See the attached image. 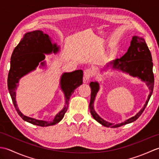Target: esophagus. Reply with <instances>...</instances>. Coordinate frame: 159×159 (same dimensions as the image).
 I'll use <instances>...</instances> for the list:
<instances>
[{"label": "esophagus", "instance_id": "34e87169", "mask_svg": "<svg viewBox=\"0 0 159 159\" xmlns=\"http://www.w3.org/2000/svg\"><path fill=\"white\" fill-rule=\"evenodd\" d=\"M93 75V71L91 69H86L84 72V77H85V81L88 82V80L92 78Z\"/></svg>", "mask_w": 159, "mask_h": 159}]
</instances>
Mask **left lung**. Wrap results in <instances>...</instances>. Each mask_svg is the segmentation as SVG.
<instances>
[{
  "instance_id": "8db88e82",
  "label": "left lung",
  "mask_w": 159,
  "mask_h": 159,
  "mask_svg": "<svg viewBox=\"0 0 159 159\" xmlns=\"http://www.w3.org/2000/svg\"><path fill=\"white\" fill-rule=\"evenodd\" d=\"M110 63L113 65V68L129 73L130 75L133 76L140 78L141 80L146 83V85L150 89V94L143 109L136 116L126 120L122 123L115 125L114 124L104 121L95 112L93 109V102L96 93L99 90V84L97 82H91L89 83V86L91 87L89 110L92 116L97 121H98L100 124L104 126L118 128L137 120L142 114L144 109H146L154 89V78L152 71L153 63L151 52L145 40L137 36H134L132 39L130 46L127 52L120 59H117ZM107 67H109V66H107Z\"/></svg>"
}]
</instances>
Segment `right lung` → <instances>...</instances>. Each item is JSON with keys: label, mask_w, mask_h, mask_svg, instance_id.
<instances>
[{"label": "right lung", "mask_w": 159, "mask_h": 159, "mask_svg": "<svg viewBox=\"0 0 159 159\" xmlns=\"http://www.w3.org/2000/svg\"><path fill=\"white\" fill-rule=\"evenodd\" d=\"M59 48L52 44L48 35L43 31H34L26 33L13 51L11 57V66L8 74L7 85L10 96L15 109L22 119L32 124L39 126H52L63 119L67 110L70 96L74 89L82 85L83 72L82 70H76L72 72L64 73L61 79V87L65 93L66 105L62 111L57 114L55 119L50 121L38 120L24 116L19 111L16 101V89L19 79L31 71L35 70L39 63L45 59L43 53H56ZM43 65V62L41 63Z\"/></svg>", "instance_id": "1"}]
</instances>
